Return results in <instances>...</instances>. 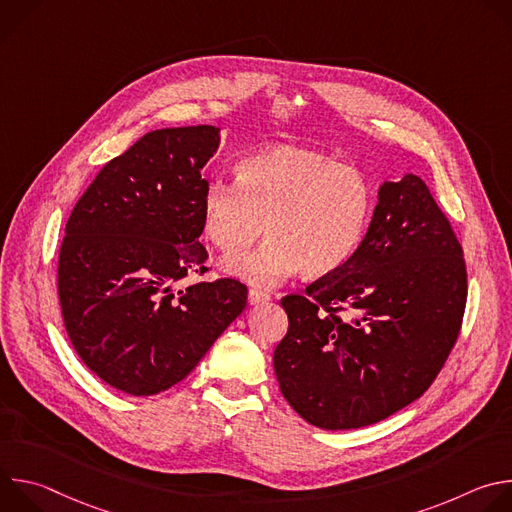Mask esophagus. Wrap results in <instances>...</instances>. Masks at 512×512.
I'll use <instances>...</instances> for the list:
<instances>
[{
	"mask_svg": "<svg viewBox=\"0 0 512 512\" xmlns=\"http://www.w3.org/2000/svg\"><path fill=\"white\" fill-rule=\"evenodd\" d=\"M271 298L265 294V291H257V289H249V304L251 306H257V304H263V302H269Z\"/></svg>",
	"mask_w": 512,
	"mask_h": 512,
	"instance_id": "1",
	"label": "esophagus"
}]
</instances>
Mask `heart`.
<instances>
[{
    "label": "heart",
    "mask_w": 512,
    "mask_h": 512,
    "mask_svg": "<svg viewBox=\"0 0 512 512\" xmlns=\"http://www.w3.org/2000/svg\"><path fill=\"white\" fill-rule=\"evenodd\" d=\"M239 180L212 178L202 196L206 239L231 257L225 271L253 287L269 289L302 269L320 277L340 269L367 231L373 192L358 170L298 150L267 148L247 156Z\"/></svg>",
    "instance_id": "b5f03b06"
}]
</instances>
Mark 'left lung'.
<instances>
[{"instance_id": "obj_1", "label": "left lung", "mask_w": 512, "mask_h": 512, "mask_svg": "<svg viewBox=\"0 0 512 512\" xmlns=\"http://www.w3.org/2000/svg\"><path fill=\"white\" fill-rule=\"evenodd\" d=\"M462 245L419 176L379 188L367 235L336 271L281 298L273 352L281 395L308 423L356 429L419 399L466 310Z\"/></svg>"}]
</instances>
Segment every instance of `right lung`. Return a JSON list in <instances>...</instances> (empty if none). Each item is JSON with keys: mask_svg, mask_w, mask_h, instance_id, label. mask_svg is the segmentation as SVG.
Masks as SVG:
<instances>
[{"mask_svg": "<svg viewBox=\"0 0 512 512\" xmlns=\"http://www.w3.org/2000/svg\"><path fill=\"white\" fill-rule=\"evenodd\" d=\"M212 125L139 137L95 176L72 208L58 253L66 334L87 367L127 395L162 393L196 367L245 310L247 285L208 271L198 241Z\"/></svg>", "mask_w": 512, "mask_h": 512, "instance_id": "right-lung-1", "label": "right lung"}]
</instances>
